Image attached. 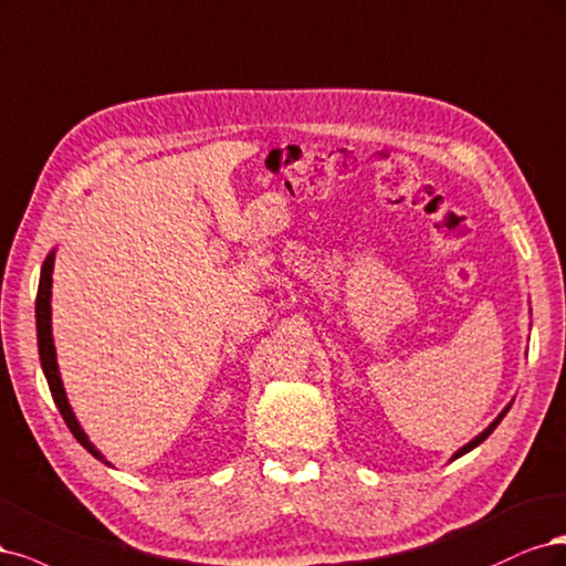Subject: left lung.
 <instances>
[{
    "instance_id": "1",
    "label": "left lung",
    "mask_w": 566,
    "mask_h": 566,
    "mask_svg": "<svg viewBox=\"0 0 566 566\" xmlns=\"http://www.w3.org/2000/svg\"><path fill=\"white\" fill-rule=\"evenodd\" d=\"M510 405H513V402H510ZM510 405H507V407H505V409H503V411H501V413H499V416L494 418V421H491V423H489V426H486V428H484V430H482V432H480V434L475 437V440H470V442H468L465 447H461L459 451H455V453L451 455V461H455V459H461V455H463V453H468V451H472V449H475V447H480V444H482V442L486 440V437H489L491 432H494V430H496V426H499V423L503 421V416L507 413Z\"/></svg>"
}]
</instances>
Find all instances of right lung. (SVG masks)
Here are the masks:
<instances>
[{"label": "right lung", "instance_id": "right-lung-1", "mask_svg": "<svg viewBox=\"0 0 566 566\" xmlns=\"http://www.w3.org/2000/svg\"><path fill=\"white\" fill-rule=\"evenodd\" d=\"M53 261H56V249L49 251V256L42 263V275H40V289H38V303H34V317H38V348H40V359H42V371L46 376L49 390L53 402H56L65 426L70 428V432L75 434V440L98 459L101 463L111 465V461H105V455L91 444L88 434L82 430L75 411H72L67 395L63 388V378L59 371V361H56V345H53V334H51V286H53Z\"/></svg>", "mask_w": 566, "mask_h": 566}]
</instances>
